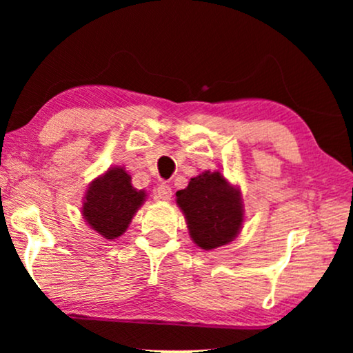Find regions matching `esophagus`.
Instances as JSON below:
<instances>
[{
    "label": "esophagus",
    "instance_id": "34e87169",
    "mask_svg": "<svg viewBox=\"0 0 353 353\" xmlns=\"http://www.w3.org/2000/svg\"><path fill=\"white\" fill-rule=\"evenodd\" d=\"M156 197L159 201H170L172 199V188L165 185V183H162V185H159L157 188V192H156Z\"/></svg>",
    "mask_w": 353,
    "mask_h": 353
}]
</instances>
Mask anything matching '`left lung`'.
Here are the masks:
<instances>
[{"mask_svg":"<svg viewBox=\"0 0 353 353\" xmlns=\"http://www.w3.org/2000/svg\"><path fill=\"white\" fill-rule=\"evenodd\" d=\"M192 241L204 250L225 245L238 236L244 220L241 192L220 172H204L176 191Z\"/></svg>","mask_w":353,"mask_h":353,"instance_id":"1","label":"left lung"}]
</instances>
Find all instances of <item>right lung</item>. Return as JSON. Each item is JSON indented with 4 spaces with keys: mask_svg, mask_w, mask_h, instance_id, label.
Listing matches in <instances>:
<instances>
[{
    "mask_svg": "<svg viewBox=\"0 0 353 353\" xmlns=\"http://www.w3.org/2000/svg\"><path fill=\"white\" fill-rule=\"evenodd\" d=\"M144 197L146 192L134 190L132 176L122 167H112L91 183L81 212L96 233L115 239L127 231Z\"/></svg>",
    "mask_w": 353,
    "mask_h": 353,
    "instance_id": "add662e5",
    "label": "right lung"
}]
</instances>
